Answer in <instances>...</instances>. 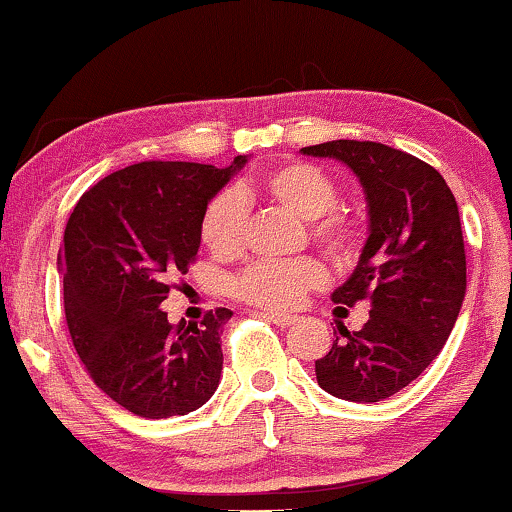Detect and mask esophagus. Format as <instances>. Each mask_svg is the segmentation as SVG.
Listing matches in <instances>:
<instances>
[{
    "label": "esophagus",
    "mask_w": 512,
    "mask_h": 512,
    "mask_svg": "<svg viewBox=\"0 0 512 512\" xmlns=\"http://www.w3.org/2000/svg\"><path fill=\"white\" fill-rule=\"evenodd\" d=\"M263 320H268L272 324H277V327H291V324L296 322L294 315H280V313H261Z\"/></svg>",
    "instance_id": "34e87169"
}]
</instances>
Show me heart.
<instances>
[{
	"instance_id": "b5f03b06",
	"label": "heart",
	"mask_w": 512,
	"mask_h": 512,
	"mask_svg": "<svg viewBox=\"0 0 512 512\" xmlns=\"http://www.w3.org/2000/svg\"><path fill=\"white\" fill-rule=\"evenodd\" d=\"M254 199L282 207L287 214L308 221L310 235L336 263L353 261L360 249V230L348 216L336 214L338 190L322 169L308 162H282L221 192L204 209L199 237L214 256L228 258L240 251L244 204ZM327 275L310 258L282 263H256L235 282V294L265 310H289L303 301L310 289L322 287Z\"/></svg>"
}]
</instances>
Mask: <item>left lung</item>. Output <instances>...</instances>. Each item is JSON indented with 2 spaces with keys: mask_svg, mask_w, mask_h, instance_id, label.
<instances>
[{
  "mask_svg": "<svg viewBox=\"0 0 512 512\" xmlns=\"http://www.w3.org/2000/svg\"><path fill=\"white\" fill-rule=\"evenodd\" d=\"M303 155L336 159L357 176L369 232L353 275L334 289L336 310L369 303V320L315 362L317 383L348 402L400 393L440 355L466 296V251L456 199L414 155L371 141H327Z\"/></svg>",
  "mask_w": 512,
  "mask_h": 512,
  "instance_id": "1",
  "label": "left lung"
}]
</instances>
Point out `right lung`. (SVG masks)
Returning <instances> with one entry per match:
<instances>
[{
    "label": "right lung",
    "mask_w": 512,
    "mask_h": 512,
    "mask_svg": "<svg viewBox=\"0 0 512 512\" xmlns=\"http://www.w3.org/2000/svg\"><path fill=\"white\" fill-rule=\"evenodd\" d=\"M247 162L131 164L72 209L58 254L65 320L96 386L131 414L185 416L216 393L232 313L174 327L159 305L197 256L204 209Z\"/></svg>",
    "instance_id": "obj_1"
}]
</instances>
